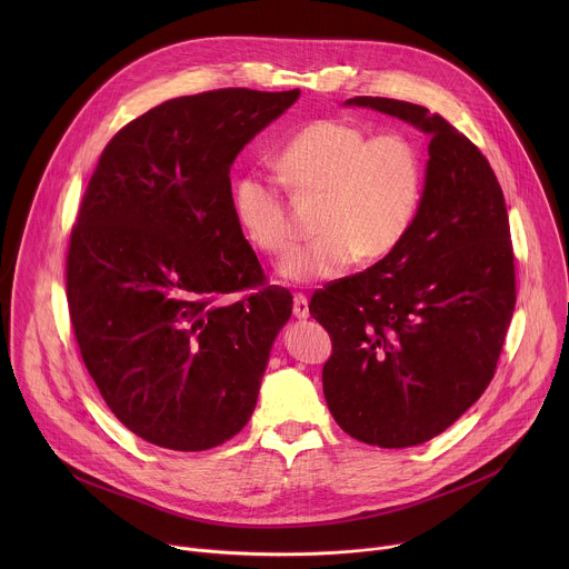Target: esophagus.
I'll list each match as a JSON object with an SVG mask.
<instances>
[{
  "label": "esophagus",
  "mask_w": 569,
  "mask_h": 569,
  "mask_svg": "<svg viewBox=\"0 0 569 569\" xmlns=\"http://www.w3.org/2000/svg\"><path fill=\"white\" fill-rule=\"evenodd\" d=\"M292 315H295L297 319H306V317L310 315V310H308V299H306L303 295H295V299H292Z\"/></svg>",
  "instance_id": "esophagus-1"
}]
</instances>
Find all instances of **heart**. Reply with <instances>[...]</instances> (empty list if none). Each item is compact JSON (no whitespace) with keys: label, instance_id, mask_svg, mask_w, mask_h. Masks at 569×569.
<instances>
[{"label":"heart","instance_id":"heart-1","mask_svg":"<svg viewBox=\"0 0 569 569\" xmlns=\"http://www.w3.org/2000/svg\"><path fill=\"white\" fill-rule=\"evenodd\" d=\"M283 180L301 198L321 196L315 240L295 248L279 272L297 283L336 279L360 257L380 261L412 231L426 191V161L405 132L373 134L347 119H319L277 154ZM233 216L252 246L283 257L295 227L279 182L250 173L233 187Z\"/></svg>","mask_w":569,"mask_h":569}]
</instances>
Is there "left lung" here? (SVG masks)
<instances>
[{"mask_svg": "<svg viewBox=\"0 0 569 569\" xmlns=\"http://www.w3.org/2000/svg\"><path fill=\"white\" fill-rule=\"evenodd\" d=\"M430 134L423 202L400 248L312 295L329 331L321 382L358 441L410 448L450 428L496 376L516 308L502 187L481 150L423 106L353 97Z\"/></svg>", "mask_w": 569, "mask_h": 569, "instance_id": "left-lung-1", "label": "left lung"}]
</instances>
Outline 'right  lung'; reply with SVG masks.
<instances>
[{
	"label": "right lung",
	"mask_w": 569,
	"mask_h": 569,
	"mask_svg": "<svg viewBox=\"0 0 569 569\" xmlns=\"http://www.w3.org/2000/svg\"><path fill=\"white\" fill-rule=\"evenodd\" d=\"M299 90H211L161 103L103 148L67 250L73 338L112 415L198 452L250 421L292 312L233 216L229 171ZM246 291L236 302L224 293Z\"/></svg>",
	"instance_id": "obj_1"
}]
</instances>
